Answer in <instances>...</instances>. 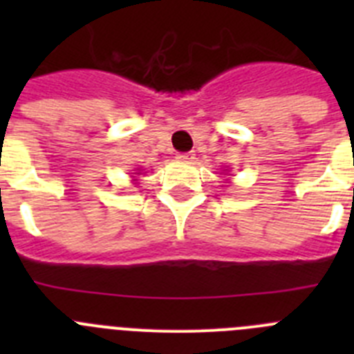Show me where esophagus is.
<instances>
[{
	"label": "esophagus",
	"mask_w": 354,
	"mask_h": 354,
	"mask_svg": "<svg viewBox=\"0 0 354 354\" xmlns=\"http://www.w3.org/2000/svg\"><path fill=\"white\" fill-rule=\"evenodd\" d=\"M177 159L179 161H193L195 159V154H192V152H180V154H177Z\"/></svg>",
	"instance_id": "esophagus-1"
}]
</instances>
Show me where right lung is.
Masks as SVG:
<instances>
[{"label": "right lung", "mask_w": 354, "mask_h": 354, "mask_svg": "<svg viewBox=\"0 0 354 354\" xmlns=\"http://www.w3.org/2000/svg\"><path fill=\"white\" fill-rule=\"evenodd\" d=\"M134 180H136V179H134Z\"/></svg>", "instance_id": "obj_1"}]
</instances>
